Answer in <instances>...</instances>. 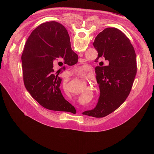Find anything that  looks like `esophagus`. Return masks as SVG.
<instances>
[{
    "label": "esophagus",
    "instance_id": "esophagus-1",
    "mask_svg": "<svg viewBox=\"0 0 154 154\" xmlns=\"http://www.w3.org/2000/svg\"><path fill=\"white\" fill-rule=\"evenodd\" d=\"M79 56H80V57H82V56H83V54H79ZM82 79L83 80H86V78L84 77H82Z\"/></svg>",
    "mask_w": 154,
    "mask_h": 154
}]
</instances>
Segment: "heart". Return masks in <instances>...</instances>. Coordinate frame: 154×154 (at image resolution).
<instances>
[{
    "label": "heart",
    "instance_id": "heart-1",
    "mask_svg": "<svg viewBox=\"0 0 154 154\" xmlns=\"http://www.w3.org/2000/svg\"><path fill=\"white\" fill-rule=\"evenodd\" d=\"M87 70L88 69L86 67L84 66H80L76 69L75 72L76 74L79 75H85L86 74Z\"/></svg>",
    "mask_w": 154,
    "mask_h": 154
}]
</instances>
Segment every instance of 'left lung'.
<instances>
[{"label":"left lung","mask_w":154,"mask_h":154,"mask_svg":"<svg viewBox=\"0 0 154 154\" xmlns=\"http://www.w3.org/2000/svg\"><path fill=\"white\" fill-rule=\"evenodd\" d=\"M58 37L70 41L66 28L58 23ZM93 46L99 58L108 61V66L95 68L99 84L100 97L96 108L83 115L103 118L112 113L124 103L130 94L137 74L136 54L129 39L116 28H106L94 39Z\"/></svg>","instance_id":"8db88e82"}]
</instances>
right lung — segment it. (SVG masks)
I'll list each match as a JSON object with an SVG mask.
<instances>
[{
	"instance_id": "add662e5",
	"label": "right lung",
	"mask_w": 154,
	"mask_h": 154,
	"mask_svg": "<svg viewBox=\"0 0 154 154\" xmlns=\"http://www.w3.org/2000/svg\"><path fill=\"white\" fill-rule=\"evenodd\" d=\"M62 58L69 66L78 61L71 42L58 37V23L41 24L28 38L21 57L23 79L26 90L41 106L48 109L74 113L75 109L60 91L61 79L53 69L54 62Z\"/></svg>"
}]
</instances>
